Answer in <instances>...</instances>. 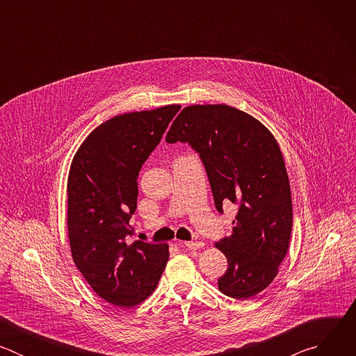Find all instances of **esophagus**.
I'll use <instances>...</instances> for the list:
<instances>
[{"label": "esophagus", "instance_id": "1", "mask_svg": "<svg viewBox=\"0 0 356 356\" xmlns=\"http://www.w3.org/2000/svg\"><path fill=\"white\" fill-rule=\"evenodd\" d=\"M180 248H187V249H191V250H195V249H200L204 246V243L202 242H198V241H190V242H179L177 243Z\"/></svg>", "mask_w": 356, "mask_h": 356}]
</instances>
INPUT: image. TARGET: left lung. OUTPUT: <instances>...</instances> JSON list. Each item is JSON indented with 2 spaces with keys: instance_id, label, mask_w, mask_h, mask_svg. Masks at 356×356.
Masks as SVG:
<instances>
[{
  "instance_id": "left-lung-1",
  "label": "left lung",
  "mask_w": 356,
  "mask_h": 356,
  "mask_svg": "<svg viewBox=\"0 0 356 356\" xmlns=\"http://www.w3.org/2000/svg\"><path fill=\"white\" fill-rule=\"evenodd\" d=\"M187 142L206 166L216 209L239 210L232 234L216 242L228 261L218 279L225 296L246 300L264 291L286 258L293 225L290 181L280 146L257 118L227 104L188 106L166 142Z\"/></svg>"
}]
</instances>
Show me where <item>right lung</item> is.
Returning a JSON list of instances; mask_svg holds the SVG:
<instances>
[{"label": "right lung", "mask_w": 356, "mask_h": 356, "mask_svg": "<svg viewBox=\"0 0 356 356\" xmlns=\"http://www.w3.org/2000/svg\"><path fill=\"white\" fill-rule=\"evenodd\" d=\"M179 104L115 115L90 132L67 177V231L73 261L91 289L118 307L155 291L169 261L168 243L135 241L138 176Z\"/></svg>", "instance_id": "obj_1"}]
</instances>
